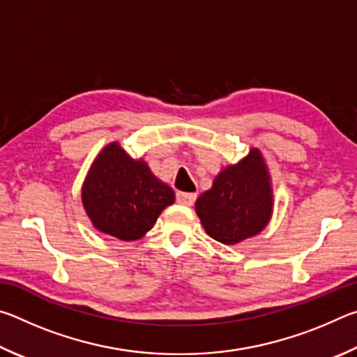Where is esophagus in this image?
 <instances>
[{
  "instance_id": "obj_1",
  "label": "esophagus",
  "mask_w": 357,
  "mask_h": 357,
  "mask_svg": "<svg viewBox=\"0 0 357 357\" xmlns=\"http://www.w3.org/2000/svg\"><path fill=\"white\" fill-rule=\"evenodd\" d=\"M197 200L195 193H184V192H178L176 193V202L179 204H184V206H192Z\"/></svg>"
}]
</instances>
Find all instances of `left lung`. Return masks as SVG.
I'll list each match as a JSON object with an SVG mask.
<instances>
[{"label":"left lung","instance_id":"1","mask_svg":"<svg viewBox=\"0 0 357 357\" xmlns=\"http://www.w3.org/2000/svg\"><path fill=\"white\" fill-rule=\"evenodd\" d=\"M273 209L271 174L258 148H250L238 164L222 168L213 187L203 192L195 203L204 231L227 245L261 233Z\"/></svg>","mask_w":357,"mask_h":357}]
</instances>
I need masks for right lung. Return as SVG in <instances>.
<instances>
[{"label":"right lung","mask_w":357,"mask_h":357,"mask_svg":"<svg viewBox=\"0 0 357 357\" xmlns=\"http://www.w3.org/2000/svg\"><path fill=\"white\" fill-rule=\"evenodd\" d=\"M82 203L98 231L121 241H135L174 203V192L154 176L146 162L130 157L113 142L89 167L82 185Z\"/></svg>","instance_id":"1"}]
</instances>
